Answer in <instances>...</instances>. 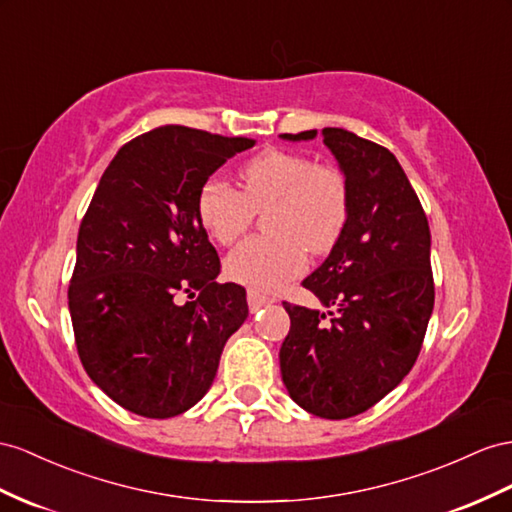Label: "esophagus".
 Wrapping results in <instances>:
<instances>
[{
	"label": "esophagus",
	"mask_w": 512,
	"mask_h": 512,
	"mask_svg": "<svg viewBox=\"0 0 512 512\" xmlns=\"http://www.w3.org/2000/svg\"><path fill=\"white\" fill-rule=\"evenodd\" d=\"M246 298H248V307H251V311H257L259 307H264V305L270 303V298L264 296V294H259L257 290H248Z\"/></svg>",
	"instance_id": "esophagus-1"
}]
</instances>
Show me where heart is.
<instances>
[{
    "mask_svg": "<svg viewBox=\"0 0 512 512\" xmlns=\"http://www.w3.org/2000/svg\"><path fill=\"white\" fill-rule=\"evenodd\" d=\"M264 211L270 235L235 246L225 266L235 283L274 292L305 270V253L320 257L337 244L350 214L348 181L333 164L268 149L244 164L240 190L214 177L196 196L201 225L218 244L238 240Z\"/></svg>",
    "mask_w": 512,
    "mask_h": 512,
    "instance_id": "heart-1",
    "label": "heart"
}]
</instances>
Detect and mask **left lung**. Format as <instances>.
Listing matches in <instances>:
<instances>
[{
  "label": "left lung",
  "mask_w": 512,
  "mask_h": 512,
  "mask_svg": "<svg viewBox=\"0 0 512 512\" xmlns=\"http://www.w3.org/2000/svg\"><path fill=\"white\" fill-rule=\"evenodd\" d=\"M318 131L283 134L311 140ZM344 170L348 222L303 287L337 313L283 303L290 333L281 346L283 383L296 404L346 419L383 400L411 372L435 305L430 229L396 155L348 129L324 127Z\"/></svg>",
  "instance_id": "obj_1"
}]
</instances>
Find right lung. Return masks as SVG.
Instances as JSON below:
<instances>
[{"label":"right lung","mask_w":512,"mask_h":512,"mask_svg":"<svg viewBox=\"0 0 512 512\" xmlns=\"http://www.w3.org/2000/svg\"><path fill=\"white\" fill-rule=\"evenodd\" d=\"M253 138L164 125L119 149L77 235L69 311L86 374L123 409L164 419L212 387L246 290L218 283L220 259L196 196ZM183 293L194 301L181 304Z\"/></svg>","instance_id":"add662e5"}]
</instances>
